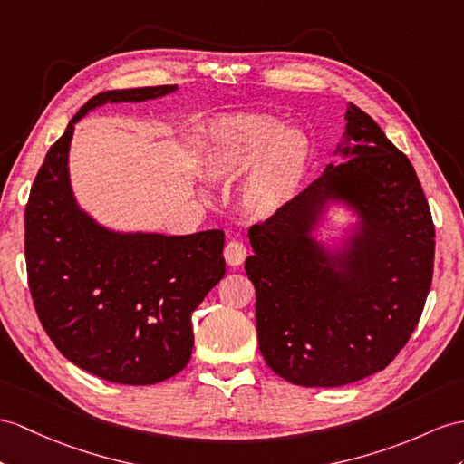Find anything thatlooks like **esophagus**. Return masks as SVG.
Wrapping results in <instances>:
<instances>
[{"mask_svg": "<svg viewBox=\"0 0 464 464\" xmlns=\"http://www.w3.org/2000/svg\"><path fill=\"white\" fill-rule=\"evenodd\" d=\"M246 256H247L246 246L242 242H238V240L228 242V244H226V247H224V259H226V264H228V266H234V267L236 266H242Z\"/></svg>", "mask_w": 464, "mask_h": 464, "instance_id": "esophagus-1", "label": "esophagus"}]
</instances>
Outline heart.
<instances>
[{
    "label": "heart",
    "mask_w": 464,
    "mask_h": 464,
    "mask_svg": "<svg viewBox=\"0 0 464 464\" xmlns=\"http://www.w3.org/2000/svg\"><path fill=\"white\" fill-rule=\"evenodd\" d=\"M200 161L212 180L234 183L244 177L242 207L266 220L297 197L309 171L311 141L279 118L240 114L210 130Z\"/></svg>",
    "instance_id": "obj_1"
}]
</instances>
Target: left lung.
<instances>
[{
  "label": "left lung",
  "mask_w": 464,
  "mask_h": 464,
  "mask_svg": "<svg viewBox=\"0 0 464 464\" xmlns=\"http://www.w3.org/2000/svg\"><path fill=\"white\" fill-rule=\"evenodd\" d=\"M334 161L247 232L257 343L277 376L336 388L386 368L433 277L435 228L408 157L348 102ZM349 220L336 229L332 212Z\"/></svg>",
  "instance_id": "1"
}]
</instances>
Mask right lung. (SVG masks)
Masks as SVG:
<instances>
[{"instance_id": "right-lung-1", "label": "right lung", "mask_w": 464, "mask_h": 464, "mask_svg": "<svg viewBox=\"0 0 464 464\" xmlns=\"http://www.w3.org/2000/svg\"><path fill=\"white\" fill-rule=\"evenodd\" d=\"M179 86L106 90L76 111L51 147L25 208V257L43 329L64 358L102 380L151 386L193 354L190 314L226 274L224 232L114 230L74 197V126L104 104L147 102Z\"/></svg>"}]
</instances>
